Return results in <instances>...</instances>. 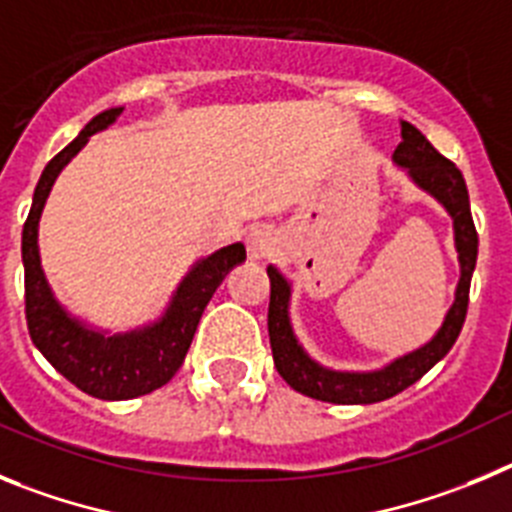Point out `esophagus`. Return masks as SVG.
Segmentation results:
<instances>
[{"instance_id": "obj_1", "label": "esophagus", "mask_w": 512, "mask_h": 512, "mask_svg": "<svg viewBox=\"0 0 512 512\" xmlns=\"http://www.w3.org/2000/svg\"><path fill=\"white\" fill-rule=\"evenodd\" d=\"M278 239H275L273 229L257 227L247 234V255L255 257V260H262V257L273 255Z\"/></svg>"}]
</instances>
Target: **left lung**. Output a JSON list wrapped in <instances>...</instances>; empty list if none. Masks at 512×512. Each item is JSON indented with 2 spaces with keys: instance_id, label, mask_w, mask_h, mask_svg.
<instances>
[{
  "instance_id": "left-lung-1",
  "label": "left lung",
  "mask_w": 512,
  "mask_h": 512,
  "mask_svg": "<svg viewBox=\"0 0 512 512\" xmlns=\"http://www.w3.org/2000/svg\"><path fill=\"white\" fill-rule=\"evenodd\" d=\"M400 135L403 142L395 147L393 160L403 168H408L413 181L428 191L431 196L446 206V211L454 219V234H457V252L462 262V278L457 285V301L446 313L444 326L439 334L416 352L395 359L393 365L377 372H334L316 365L311 357L296 342L293 329L288 321V296L290 288L283 275L275 267H267L270 278V306H267V334H270V347H273L275 367L280 377L290 388L308 398L324 400V403L357 405V403H380L393 395L411 388L413 382L421 380L431 367L446 357L464 319H467L469 306V283H472L474 262H477V229L469 211V193L464 183L462 170L451 163L449 158L436 150L411 122H400Z\"/></svg>"
}]
</instances>
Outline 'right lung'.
I'll return each mask as SVG.
<instances>
[{
	"label": "right lung",
	"instance_id": "obj_1",
	"mask_svg": "<svg viewBox=\"0 0 512 512\" xmlns=\"http://www.w3.org/2000/svg\"><path fill=\"white\" fill-rule=\"evenodd\" d=\"M122 109H107L86 124L81 135L45 165L35 186L32 209L22 227V262H25V319L32 344L43 352L55 370L86 395L101 400H130L163 388L181 370L201 313L214 290L234 265L245 260V245L222 247L199 265L178 288L163 321L130 334L104 336L89 331L58 306L45 283L38 255V219L50 186L63 165L86 145L94 132L104 130Z\"/></svg>",
	"mask_w": 512,
	"mask_h": 512
}]
</instances>
